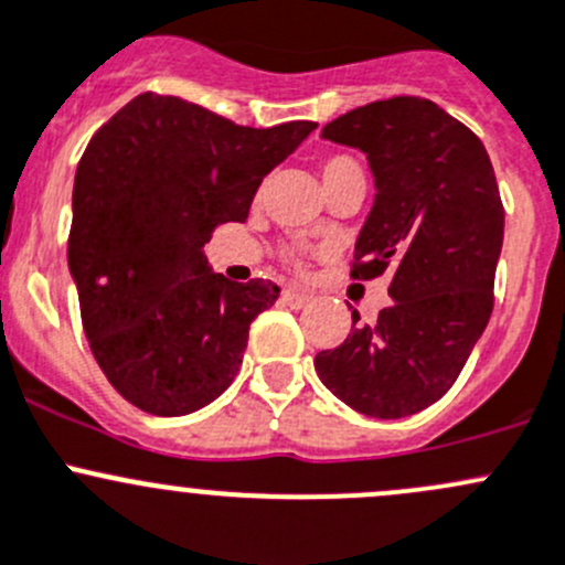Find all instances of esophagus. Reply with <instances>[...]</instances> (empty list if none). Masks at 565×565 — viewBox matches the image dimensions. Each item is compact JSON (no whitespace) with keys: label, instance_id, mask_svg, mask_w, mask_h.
I'll list each match as a JSON object with an SVG mask.
<instances>
[{"label":"esophagus","instance_id":"esophagus-1","mask_svg":"<svg viewBox=\"0 0 565 565\" xmlns=\"http://www.w3.org/2000/svg\"><path fill=\"white\" fill-rule=\"evenodd\" d=\"M281 300L284 306H289V309H303V306H309L311 298L306 292H300V289H284Z\"/></svg>","mask_w":565,"mask_h":565}]
</instances>
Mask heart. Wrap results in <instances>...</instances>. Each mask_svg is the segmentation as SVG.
<instances>
[{
  "label": "heart",
  "instance_id": "heart-1",
  "mask_svg": "<svg viewBox=\"0 0 565 565\" xmlns=\"http://www.w3.org/2000/svg\"><path fill=\"white\" fill-rule=\"evenodd\" d=\"M319 172H322L324 191L333 185H339V182H347V180H366V177H363L361 163H358L352 156H344V152H335V156L324 158L322 167H319ZM289 265L300 267L298 256H289Z\"/></svg>",
  "mask_w": 565,
  "mask_h": 565
}]
</instances>
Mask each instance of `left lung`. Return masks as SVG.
Returning <instances> with one entry per match:
<instances>
[{"label": "left lung", "mask_w": 565, "mask_h": 565, "mask_svg": "<svg viewBox=\"0 0 565 565\" xmlns=\"http://www.w3.org/2000/svg\"><path fill=\"white\" fill-rule=\"evenodd\" d=\"M322 136L366 152L377 196L350 276L391 273L393 303L374 324L352 311V333L317 352V374L358 413L404 418L457 383L492 317L505 218L498 180L481 139L426 98L352 108Z\"/></svg>", "instance_id": "8db88e82"}]
</instances>
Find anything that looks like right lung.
Masks as SVG:
<instances>
[{
	"instance_id": "add662e5",
	"label": "right lung",
	"mask_w": 565,
	"mask_h": 565,
	"mask_svg": "<svg viewBox=\"0 0 565 565\" xmlns=\"http://www.w3.org/2000/svg\"><path fill=\"white\" fill-rule=\"evenodd\" d=\"M317 128H248L174 95L145 93L89 139L73 185L67 265L106 380L150 415L202 409L241 372L248 328L278 298L237 284L202 248L246 221L256 188Z\"/></svg>"
}]
</instances>
